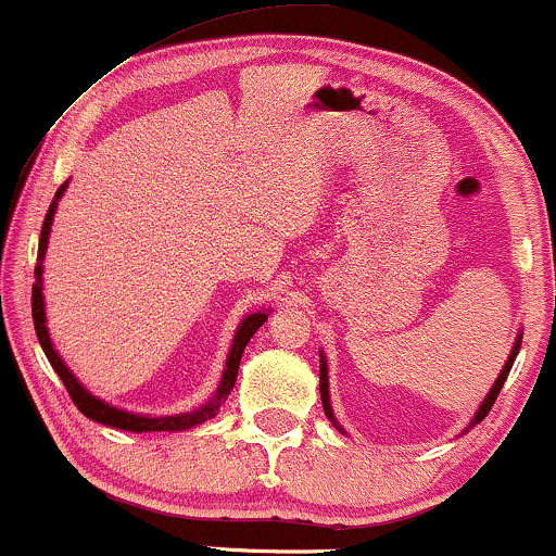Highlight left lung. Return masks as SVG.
<instances>
[{"mask_svg": "<svg viewBox=\"0 0 556 556\" xmlns=\"http://www.w3.org/2000/svg\"><path fill=\"white\" fill-rule=\"evenodd\" d=\"M521 337H523V331H519L516 333V341H514V346H511V354H508V359H506V364H504V369H501V375L496 377V382H493V387L489 390V394H485L483 397V402L481 405H478V409H476V415L470 417V422H468V428H473V425H478L483 420L485 415L491 413V407H493V402H496V397H498V392H501V387H504V382H506V377H508V371H511V367H514V359H516V354H519V349H521ZM318 369H321V375H318V379H321V384H318V390H321V402H324V413H326V417H329L331 420V425L333 428H337L339 432H344V428H341L339 425V420L337 417H333V409H331V400H329V364H326V356H324V352H318ZM468 428L463 430V432H468ZM346 435V432H344Z\"/></svg>", "mask_w": 556, "mask_h": 556, "instance_id": "left-lung-1", "label": "left lung"}]
</instances>
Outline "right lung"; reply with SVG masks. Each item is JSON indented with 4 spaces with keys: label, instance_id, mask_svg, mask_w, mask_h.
Listing matches in <instances>:
<instances>
[{
    "label": "right lung",
    "instance_id": "1",
    "mask_svg": "<svg viewBox=\"0 0 556 556\" xmlns=\"http://www.w3.org/2000/svg\"><path fill=\"white\" fill-rule=\"evenodd\" d=\"M67 189V181L55 192V200L50 202L48 215H45L42 230H40V250H37V265H35V286H33V321H35V331L37 339H40V346L48 362L52 364V369L58 371V377L63 379L65 390L71 392V397L75 402V407L80 409L83 415L90 417L93 422L109 425V428L116 430H128V432H179V430H189L194 425L207 422L210 417H215V413L219 409V405L227 400V394L232 392L235 379H238V369H240V359L242 352H245L248 341L253 339V333L261 329V326L268 321V311H255V314L245 316L235 331L230 354H227L225 362V371L223 379H219L217 392L212 397L200 405L197 409H187V413L179 415H141V413H128V409H121L116 405H109V402L96 397L93 392H88L86 387L80 384V379L73 375L71 367L63 362V356L58 354V349L52 346L50 331H48V316H45V293H42V261L45 253H48V240H50V230H52V219H55L58 212V202L63 200Z\"/></svg>",
    "mask_w": 556,
    "mask_h": 556
}]
</instances>
